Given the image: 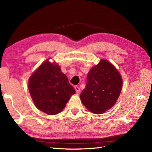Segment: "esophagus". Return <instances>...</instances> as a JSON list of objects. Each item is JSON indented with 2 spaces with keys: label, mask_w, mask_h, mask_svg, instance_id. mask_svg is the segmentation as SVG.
Instances as JSON below:
<instances>
[{
  "label": "esophagus",
  "mask_w": 152,
  "mask_h": 152,
  "mask_svg": "<svg viewBox=\"0 0 152 152\" xmlns=\"http://www.w3.org/2000/svg\"><path fill=\"white\" fill-rule=\"evenodd\" d=\"M75 89L76 93H77V94H79V93H80V88H79V87H78V86H75Z\"/></svg>",
  "instance_id": "34e87169"
}]
</instances>
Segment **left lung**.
I'll use <instances>...</instances> for the list:
<instances>
[{"mask_svg": "<svg viewBox=\"0 0 152 152\" xmlns=\"http://www.w3.org/2000/svg\"><path fill=\"white\" fill-rule=\"evenodd\" d=\"M122 85V78L117 69L108 61L101 59L89 72L80 100L89 111L102 114L116 104Z\"/></svg>", "mask_w": 152, "mask_h": 152, "instance_id": "obj_1", "label": "left lung"}]
</instances>
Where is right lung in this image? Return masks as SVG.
<instances>
[{"mask_svg":"<svg viewBox=\"0 0 152 152\" xmlns=\"http://www.w3.org/2000/svg\"><path fill=\"white\" fill-rule=\"evenodd\" d=\"M35 106L48 115H55L65 107L75 90L60 66L48 60L32 73L28 83Z\"/></svg>","mask_w":152,"mask_h":152,"instance_id":"add662e5","label":"right lung"}]
</instances>
